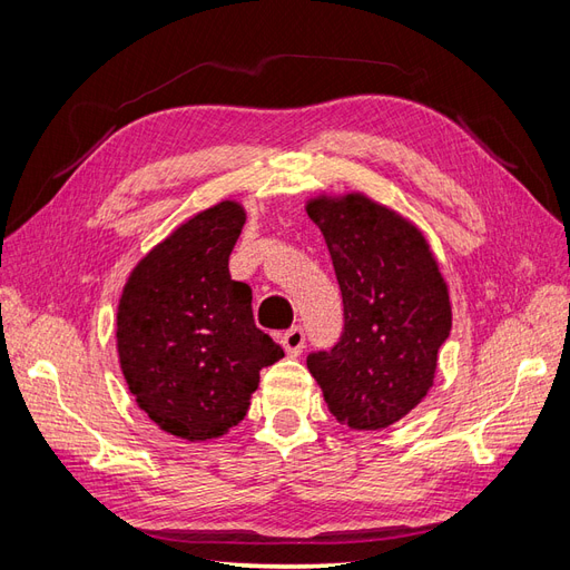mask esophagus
<instances>
[{"label":"esophagus","mask_w":570,"mask_h":570,"mask_svg":"<svg viewBox=\"0 0 570 570\" xmlns=\"http://www.w3.org/2000/svg\"><path fill=\"white\" fill-rule=\"evenodd\" d=\"M281 342H283V347L289 356H299L302 350H304V344H306V335H304L299 325H295V327H289V331L281 337Z\"/></svg>","instance_id":"esophagus-1"}]
</instances>
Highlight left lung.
I'll list each match as a JSON object with an SVG mask.
<instances>
[{
	"label": "left lung",
	"mask_w": 570,
	"mask_h": 570,
	"mask_svg": "<svg viewBox=\"0 0 570 570\" xmlns=\"http://www.w3.org/2000/svg\"><path fill=\"white\" fill-rule=\"evenodd\" d=\"M306 214L325 237L344 304L340 340L306 366L340 423L387 428L433 387L452 331L450 292L423 233L387 206L316 197Z\"/></svg>",
	"instance_id": "1"
}]
</instances>
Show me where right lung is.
<instances>
[{
  "label": "right lung",
  "instance_id": "add662e5",
  "mask_svg": "<svg viewBox=\"0 0 570 570\" xmlns=\"http://www.w3.org/2000/svg\"><path fill=\"white\" fill-rule=\"evenodd\" d=\"M245 218L237 202H220L185 220L132 268L118 304L128 390L161 430L189 442L243 421L258 371L285 356L254 325L252 287L230 278Z\"/></svg>",
  "mask_w": 570,
  "mask_h": 570
}]
</instances>
